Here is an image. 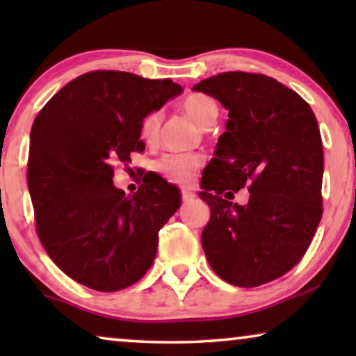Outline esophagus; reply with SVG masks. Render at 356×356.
Returning <instances> with one entry per match:
<instances>
[{
    "label": "esophagus",
    "instance_id": "obj_1",
    "mask_svg": "<svg viewBox=\"0 0 356 356\" xmlns=\"http://www.w3.org/2000/svg\"><path fill=\"white\" fill-rule=\"evenodd\" d=\"M194 197H196V196H194V193L189 191V189H183V191H181V199H183L184 202H188V201H193Z\"/></svg>",
    "mask_w": 356,
    "mask_h": 356
}]
</instances>
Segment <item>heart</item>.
<instances>
[{
    "label": "heart",
    "instance_id": "b5f03b06",
    "mask_svg": "<svg viewBox=\"0 0 356 356\" xmlns=\"http://www.w3.org/2000/svg\"><path fill=\"white\" fill-rule=\"evenodd\" d=\"M183 110L202 128L212 126L218 116L216 100L204 94H193L186 97L183 102ZM160 123H162L160 111H150L149 115H145V118L140 121V138L147 144L155 143L159 138ZM201 165L202 159L199 155L168 154L157 160L155 168L163 178L175 184H191Z\"/></svg>",
    "mask_w": 356,
    "mask_h": 356
}]
</instances>
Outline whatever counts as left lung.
<instances>
[{"label": "left lung", "instance_id": "obj_1", "mask_svg": "<svg viewBox=\"0 0 356 356\" xmlns=\"http://www.w3.org/2000/svg\"><path fill=\"white\" fill-rule=\"evenodd\" d=\"M193 90L228 110L199 193L211 207L201 236L209 264L246 289L279 279L298 264L323 217V140L313 110L295 90L252 72H222ZM245 186V207L220 197Z\"/></svg>", "mask_w": 356, "mask_h": 356}]
</instances>
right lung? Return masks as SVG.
I'll return each instance as SVG.
<instances>
[{
	"label": "right lung",
	"instance_id": "right-lung-1",
	"mask_svg": "<svg viewBox=\"0 0 356 356\" xmlns=\"http://www.w3.org/2000/svg\"><path fill=\"white\" fill-rule=\"evenodd\" d=\"M181 92L170 79L92 71L67 82L33 121L27 183L37 235L77 284L118 291L152 266L179 191L154 178L126 196L111 179L113 163L143 152L140 121Z\"/></svg>",
	"mask_w": 356,
	"mask_h": 356
}]
</instances>
